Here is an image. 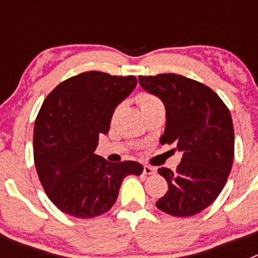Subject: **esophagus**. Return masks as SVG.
<instances>
[{
    "mask_svg": "<svg viewBox=\"0 0 258 258\" xmlns=\"http://www.w3.org/2000/svg\"><path fill=\"white\" fill-rule=\"evenodd\" d=\"M156 169H155L154 166H150V165H145L143 166V173L145 174H155Z\"/></svg>",
    "mask_w": 258,
    "mask_h": 258,
    "instance_id": "34e87169",
    "label": "esophagus"
}]
</instances>
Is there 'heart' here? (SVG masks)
Wrapping results in <instances>:
<instances>
[{"label": "heart", "mask_w": 258, "mask_h": 258, "mask_svg": "<svg viewBox=\"0 0 258 258\" xmlns=\"http://www.w3.org/2000/svg\"><path fill=\"white\" fill-rule=\"evenodd\" d=\"M137 99H138V103L141 104V108L145 106H149V104L155 103V102H159L154 95L147 94V93H142V94H140Z\"/></svg>", "instance_id": "1"}]
</instances>
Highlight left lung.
I'll return each mask as SVG.
<instances>
[{
    "label": "left lung",
    "instance_id": "left-lung-1",
    "mask_svg": "<svg viewBox=\"0 0 258 258\" xmlns=\"http://www.w3.org/2000/svg\"><path fill=\"white\" fill-rule=\"evenodd\" d=\"M140 85L165 107L161 143L183 154L177 169L161 168L168 191L156 202L160 211L188 217L217 199L234 160V126L230 111L208 86L174 74L140 76Z\"/></svg>",
    "mask_w": 258,
    "mask_h": 258
}]
</instances>
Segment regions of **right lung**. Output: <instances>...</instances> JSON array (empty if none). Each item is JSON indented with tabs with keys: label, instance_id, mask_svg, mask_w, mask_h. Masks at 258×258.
<instances>
[{
	"label": "right lung",
	"instance_id": "obj_1",
	"mask_svg": "<svg viewBox=\"0 0 258 258\" xmlns=\"http://www.w3.org/2000/svg\"><path fill=\"white\" fill-rule=\"evenodd\" d=\"M136 86L134 76L90 71L59 84L42 103L33 131L36 170L49 199L68 216L106 213L125 177L143 172L137 161L115 164L94 154L115 108Z\"/></svg>",
	"mask_w": 258,
	"mask_h": 258
}]
</instances>
